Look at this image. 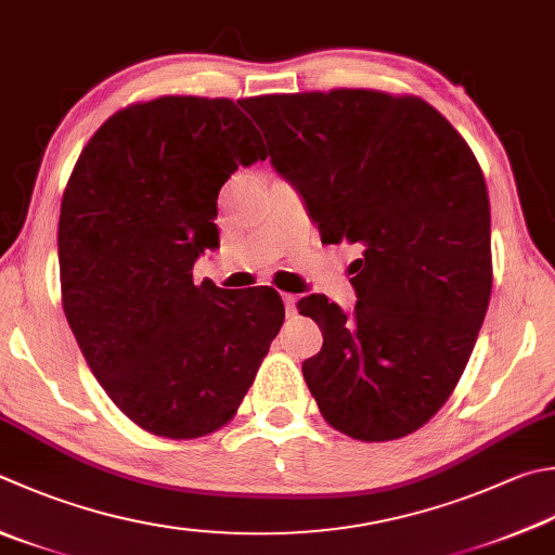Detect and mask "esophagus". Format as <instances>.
Listing matches in <instances>:
<instances>
[{"instance_id": "34e87169", "label": "esophagus", "mask_w": 555, "mask_h": 555, "mask_svg": "<svg viewBox=\"0 0 555 555\" xmlns=\"http://www.w3.org/2000/svg\"><path fill=\"white\" fill-rule=\"evenodd\" d=\"M282 301H285L287 313H295V309H297V297L295 295H282Z\"/></svg>"}]
</instances>
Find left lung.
<instances>
[{
    "label": "left lung",
    "instance_id": "obj_1",
    "mask_svg": "<svg viewBox=\"0 0 555 555\" xmlns=\"http://www.w3.org/2000/svg\"><path fill=\"white\" fill-rule=\"evenodd\" d=\"M273 169L297 188L323 244H360L358 295L299 313L323 333L301 372L323 417L362 442L399 440L440 411L483 326L490 203L483 171L442 113L367 89L242 101Z\"/></svg>",
    "mask_w": 555,
    "mask_h": 555
}]
</instances>
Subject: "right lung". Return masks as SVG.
<instances>
[{
    "label": "right lung",
    "instance_id": "1",
    "mask_svg": "<svg viewBox=\"0 0 555 555\" xmlns=\"http://www.w3.org/2000/svg\"><path fill=\"white\" fill-rule=\"evenodd\" d=\"M238 103L162 96L122 108L79 154L62 195V307L83 360L144 430L222 427L285 321L275 289L193 282L219 246V188L266 159Z\"/></svg>",
    "mask_w": 555,
    "mask_h": 555
}]
</instances>
